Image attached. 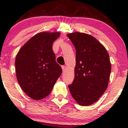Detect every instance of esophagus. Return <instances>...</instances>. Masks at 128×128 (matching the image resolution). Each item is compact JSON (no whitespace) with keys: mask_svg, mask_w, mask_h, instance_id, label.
<instances>
[{"mask_svg":"<svg viewBox=\"0 0 128 128\" xmlns=\"http://www.w3.org/2000/svg\"><path fill=\"white\" fill-rule=\"evenodd\" d=\"M62 71H63V72L65 71V70H66V66H62Z\"/></svg>","mask_w":128,"mask_h":128,"instance_id":"1","label":"esophagus"}]
</instances>
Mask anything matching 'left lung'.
Segmentation results:
<instances>
[{
    "instance_id": "8db88e82",
    "label": "left lung",
    "mask_w": 128,
    "mask_h": 128,
    "mask_svg": "<svg viewBox=\"0 0 128 128\" xmlns=\"http://www.w3.org/2000/svg\"><path fill=\"white\" fill-rule=\"evenodd\" d=\"M76 49L74 79L68 88L79 105L88 106L107 88L111 66L109 54L94 37L80 32L67 35Z\"/></svg>"
}]
</instances>
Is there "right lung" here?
I'll return each instance as SVG.
<instances>
[{
	"label": "right lung",
	"instance_id": "obj_1",
	"mask_svg": "<svg viewBox=\"0 0 128 128\" xmlns=\"http://www.w3.org/2000/svg\"><path fill=\"white\" fill-rule=\"evenodd\" d=\"M60 32H40L20 49L16 58V76L20 87L34 100H40L52 92L62 73L56 62L52 44Z\"/></svg>",
	"mask_w": 128,
	"mask_h": 128
}]
</instances>
